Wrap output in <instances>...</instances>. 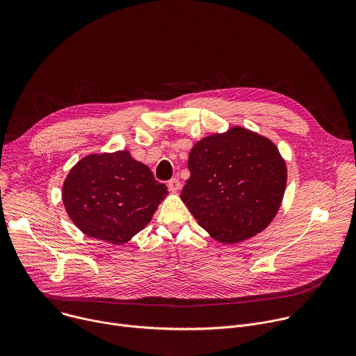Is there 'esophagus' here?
I'll list each match as a JSON object with an SVG mask.
<instances>
[{"mask_svg":"<svg viewBox=\"0 0 356 356\" xmlns=\"http://www.w3.org/2000/svg\"><path fill=\"white\" fill-rule=\"evenodd\" d=\"M168 187H169L170 191H177V190L180 188V180L176 179V177L170 179V180L168 181Z\"/></svg>","mask_w":356,"mask_h":356,"instance_id":"34e87169","label":"esophagus"}]
</instances>
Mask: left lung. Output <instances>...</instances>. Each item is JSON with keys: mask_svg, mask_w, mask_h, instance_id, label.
<instances>
[{"mask_svg": "<svg viewBox=\"0 0 356 356\" xmlns=\"http://www.w3.org/2000/svg\"><path fill=\"white\" fill-rule=\"evenodd\" d=\"M181 200L198 225L224 243L264 231L275 218L287 170L275 143L235 127L198 140L187 162Z\"/></svg>", "mask_w": 356, "mask_h": 356, "instance_id": "obj_1", "label": "left lung"}]
</instances>
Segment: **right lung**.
Wrapping results in <instances>:
<instances>
[{
    "instance_id": "1",
    "label": "right lung",
    "mask_w": 356,
    "mask_h": 356,
    "mask_svg": "<svg viewBox=\"0 0 356 356\" xmlns=\"http://www.w3.org/2000/svg\"><path fill=\"white\" fill-rule=\"evenodd\" d=\"M168 188L128 150L88 155L69 172L63 204L74 225L86 235L114 245L142 231Z\"/></svg>"
}]
</instances>
